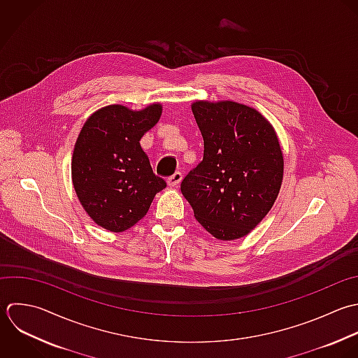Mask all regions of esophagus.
Masks as SVG:
<instances>
[{"label":"esophagus","instance_id":"1","mask_svg":"<svg viewBox=\"0 0 358 358\" xmlns=\"http://www.w3.org/2000/svg\"><path fill=\"white\" fill-rule=\"evenodd\" d=\"M181 180H182V174H181L180 171H176L171 177L167 178V184H169L171 188H176V187L181 182Z\"/></svg>","mask_w":358,"mask_h":358}]
</instances>
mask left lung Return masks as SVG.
<instances>
[{"label":"left lung","instance_id":"left-lung-1","mask_svg":"<svg viewBox=\"0 0 358 358\" xmlns=\"http://www.w3.org/2000/svg\"><path fill=\"white\" fill-rule=\"evenodd\" d=\"M203 138V160L181 182L199 224L215 238L245 237L272 209L285 160L272 124L255 108L231 101L191 104Z\"/></svg>","mask_w":358,"mask_h":358}]
</instances>
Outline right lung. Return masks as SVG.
<instances>
[{
    "label": "right lung",
    "instance_id": "obj_1",
    "mask_svg": "<svg viewBox=\"0 0 358 358\" xmlns=\"http://www.w3.org/2000/svg\"><path fill=\"white\" fill-rule=\"evenodd\" d=\"M162 110L160 103L142 110L110 104L94 111L78 135L72 184L89 217L108 231L121 233L138 223L155 195L166 188L139 143Z\"/></svg>",
    "mask_w": 358,
    "mask_h": 358
}]
</instances>
